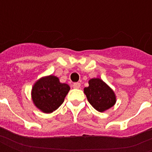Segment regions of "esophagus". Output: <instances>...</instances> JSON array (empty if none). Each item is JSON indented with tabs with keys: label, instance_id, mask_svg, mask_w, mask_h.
I'll list each match as a JSON object with an SVG mask.
<instances>
[{
	"label": "esophagus",
	"instance_id": "1",
	"mask_svg": "<svg viewBox=\"0 0 152 152\" xmlns=\"http://www.w3.org/2000/svg\"><path fill=\"white\" fill-rule=\"evenodd\" d=\"M73 88H74V89H80V84L78 82L74 83V84H73Z\"/></svg>",
	"mask_w": 152,
	"mask_h": 152
}]
</instances>
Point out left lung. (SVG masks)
<instances>
[{"instance_id": "left-lung-1", "label": "left lung", "mask_w": 152, "mask_h": 152, "mask_svg": "<svg viewBox=\"0 0 152 152\" xmlns=\"http://www.w3.org/2000/svg\"><path fill=\"white\" fill-rule=\"evenodd\" d=\"M84 93L93 107L99 112L108 110L116 102L114 91L100 78L89 80V86L84 89Z\"/></svg>"}]
</instances>
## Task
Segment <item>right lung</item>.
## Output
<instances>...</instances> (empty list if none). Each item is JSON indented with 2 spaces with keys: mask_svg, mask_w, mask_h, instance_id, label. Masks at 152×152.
Returning a JSON list of instances; mask_svg holds the SVG:
<instances>
[{
  "mask_svg": "<svg viewBox=\"0 0 152 152\" xmlns=\"http://www.w3.org/2000/svg\"><path fill=\"white\" fill-rule=\"evenodd\" d=\"M70 86L61 83L55 76H44L36 81L31 89L34 105L44 113H52L62 105Z\"/></svg>",
  "mask_w": 152,
  "mask_h": 152,
  "instance_id": "1",
  "label": "right lung"
}]
</instances>
